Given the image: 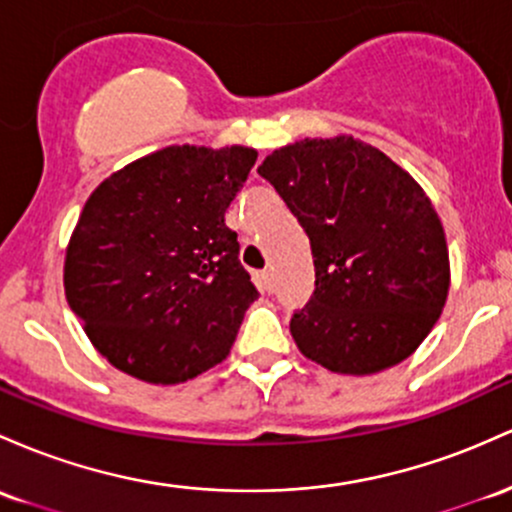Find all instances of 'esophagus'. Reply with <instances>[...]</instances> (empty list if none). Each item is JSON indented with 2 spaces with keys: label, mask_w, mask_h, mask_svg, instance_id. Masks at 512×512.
<instances>
[{
  "label": "esophagus",
  "mask_w": 512,
  "mask_h": 512,
  "mask_svg": "<svg viewBox=\"0 0 512 512\" xmlns=\"http://www.w3.org/2000/svg\"><path fill=\"white\" fill-rule=\"evenodd\" d=\"M255 279H257V284H260L262 291H272L274 289L272 269H260V272H255Z\"/></svg>",
  "instance_id": "obj_1"
}]
</instances>
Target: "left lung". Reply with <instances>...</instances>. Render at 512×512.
Masks as SVG:
<instances>
[{"label":"left lung","mask_w":512,"mask_h":512,"mask_svg":"<svg viewBox=\"0 0 512 512\" xmlns=\"http://www.w3.org/2000/svg\"><path fill=\"white\" fill-rule=\"evenodd\" d=\"M257 172L311 240L316 291L291 318L303 357L367 376L411 357L445 308V228L418 182L352 136L303 138Z\"/></svg>","instance_id":"8db88e82"}]
</instances>
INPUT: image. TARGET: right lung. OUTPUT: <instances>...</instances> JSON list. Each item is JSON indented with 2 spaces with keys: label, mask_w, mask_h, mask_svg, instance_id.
I'll use <instances>...</instances> for the list:
<instances>
[{
  "label": "right lung",
  "mask_w": 512,
  "mask_h": 512,
  "mask_svg": "<svg viewBox=\"0 0 512 512\" xmlns=\"http://www.w3.org/2000/svg\"><path fill=\"white\" fill-rule=\"evenodd\" d=\"M255 148L170 145L89 194L65 250V296L123 374L182 384L228 357L255 284L226 211Z\"/></svg>",
  "instance_id": "right-lung-1"
}]
</instances>
